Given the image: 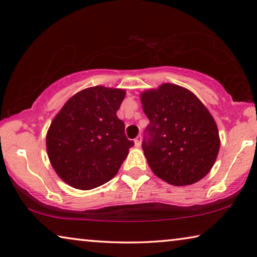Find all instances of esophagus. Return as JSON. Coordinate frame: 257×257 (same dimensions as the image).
Listing matches in <instances>:
<instances>
[{
	"instance_id": "34e87169",
	"label": "esophagus",
	"mask_w": 257,
	"mask_h": 257,
	"mask_svg": "<svg viewBox=\"0 0 257 257\" xmlns=\"http://www.w3.org/2000/svg\"><path fill=\"white\" fill-rule=\"evenodd\" d=\"M135 145L137 147L142 146V137H137V138L135 139Z\"/></svg>"
}]
</instances>
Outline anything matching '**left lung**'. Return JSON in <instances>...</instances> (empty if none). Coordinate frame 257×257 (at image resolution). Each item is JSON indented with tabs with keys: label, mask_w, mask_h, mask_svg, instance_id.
<instances>
[{
	"label": "left lung",
	"mask_w": 257,
	"mask_h": 257,
	"mask_svg": "<svg viewBox=\"0 0 257 257\" xmlns=\"http://www.w3.org/2000/svg\"><path fill=\"white\" fill-rule=\"evenodd\" d=\"M150 120L143 150L153 173L173 186L192 185L212 170L220 150L213 115L192 91L165 83L140 94Z\"/></svg>",
	"instance_id": "1"
}]
</instances>
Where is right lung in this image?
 <instances>
[{"label":"right lung","mask_w":257,"mask_h":257,"mask_svg":"<svg viewBox=\"0 0 257 257\" xmlns=\"http://www.w3.org/2000/svg\"><path fill=\"white\" fill-rule=\"evenodd\" d=\"M125 94V90L113 87H87L73 94L51 121L49 160L71 187L89 191L106 184L135 145L117 117Z\"/></svg>","instance_id":"add662e5"}]
</instances>
